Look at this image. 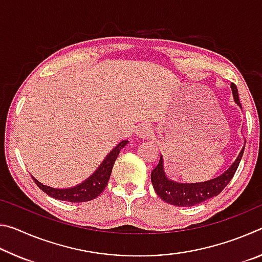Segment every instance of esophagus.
<instances>
[{
	"mask_svg": "<svg viewBox=\"0 0 262 262\" xmlns=\"http://www.w3.org/2000/svg\"><path fill=\"white\" fill-rule=\"evenodd\" d=\"M152 134V130H151V127L148 123H143V125L139 126L136 130V136L139 137V139H147L148 136H150Z\"/></svg>",
	"mask_w": 262,
	"mask_h": 262,
	"instance_id": "obj_1",
	"label": "esophagus"
}]
</instances>
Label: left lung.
I'll use <instances>...</instances> for the list:
<instances>
[{
	"label": "left lung",
	"mask_w": 262,
	"mask_h": 262,
	"mask_svg": "<svg viewBox=\"0 0 262 262\" xmlns=\"http://www.w3.org/2000/svg\"><path fill=\"white\" fill-rule=\"evenodd\" d=\"M231 90L234 101H236L239 107H242L237 86L233 83H231ZM245 143H244V147L242 148L236 161L232 163V165L224 173L216 177L214 179L203 181V183L183 184L176 183V181L168 179L165 174V171H164V161L161 156L158 165L151 172V183L154 189L156 190L157 195L163 201L177 207H192L217 196L222 190L227 187V185L231 181L234 173H236L239 163L242 161Z\"/></svg>",
	"instance_id": "obj_1"
}]
</instances>
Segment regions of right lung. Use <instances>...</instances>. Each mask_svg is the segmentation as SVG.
<instances>
[{
	"label": "right lung",
	"instance_id": "1",
	"mask_svg": "<svg viewBox=\"0 0 262 262\" xmlns=\"http://www.w3.org/2000/svg\"><path fill=\"white\" fill-rule=\"evenodd\" d=\"M128 143V141H121L117 147H115L112 151H111L107 156L99 165V167L92 173L86 180H84L83 183L79 185L74 186V187L69 188H54L46 186L32 177V179L39 188L42 192H45L50 196L60 201H68V202H86L90 200H94L100 193L105 189L107 183L110 180L111 172H112L113 165L115 163V159L118 158L119 152L121 151V149Z\"/></svg>",
	"mask_w": 262,
	"mask_h": 262
}]
</instances>
